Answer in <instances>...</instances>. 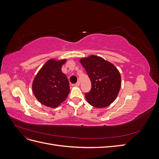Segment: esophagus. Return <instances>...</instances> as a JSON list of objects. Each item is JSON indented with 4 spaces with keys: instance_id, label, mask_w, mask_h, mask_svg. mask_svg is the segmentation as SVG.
Segmentation results:
<instances>
[{
    "instance_id": "obj_1",
    "label": "esophagus",
    "mask_w": 159,
    "mask_h": 159,
    "mask_svg": "<svg viewBox=\"0 0 159 159\" xmlns=\"http://www.w3.org/2000/svg\"><path fill=\"white\" fill-rule=\"evenodd\" d=\"M80 81H78V82H77L74 85H75V86H76V87H78V86H80Z\"/></svg>"
}]
</instances>
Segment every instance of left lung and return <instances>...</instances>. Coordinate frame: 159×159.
Listing matches in <instances>:
<instances>
[{
  "label": "left lung",
  "mask_w": 159,
  "mask_h": 159,
  "mask_svg": "<svg viewBox=\"0 0 159 159\" xmlns=\"http://www.w3.org/2000/svg\"><path fill=\"white\" fill-rule=\"evenodd\" d=\"M91 81V89L85 94L93 107H107L116 99L121 85V75L113 64L102 57L91 55L80 59Z\"/></svg>",
  "instance_id": "obj_1"
}]
</instances>
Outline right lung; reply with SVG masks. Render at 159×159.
Returning <instances> with one entry per match:
<instances>
[{
  "mask_svg": "<svg viewBox=\"0 0 159 159\" xmlns=\"http://www.w3.org/2000/svg\"><path fill=\"white\" fill-rule=\"evenodd\" d=\"M66 59H50L42 67L32 82V91L36 99L47 107L56 108L66 100L70 93L66 75L61 71Z\"/></svg>",
  "mask_w": 159,
  "mask_h": 159,
  "instance_id": "right-lung-1",
  "label": "right lung"
}]
</instances>
